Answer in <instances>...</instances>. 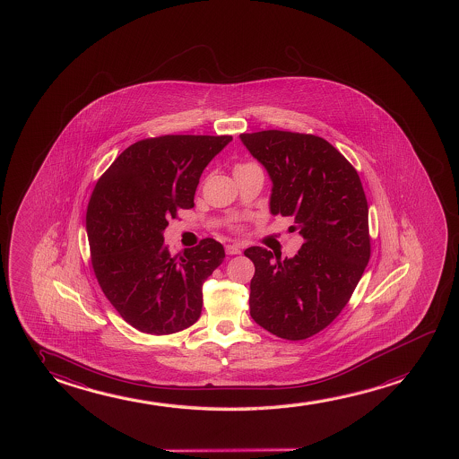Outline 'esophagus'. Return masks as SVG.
<instances>
[{
	"instance_id": "esophagus-1",
	"label": "esophagus",
	"mask_w": 459,
	"mask_h": 459,
	"mask_svg": "<svg viewBox=\"0 0 459 459\" xmlns=\"http://www.w3.org/2000/svg\"><path fill=\"white\" fill-rule=\"evenodd\" d=\"M242 248H244L242 244L234 242V244H228V246H226V253H228V255H240Z\"/></svg>"
}]
</instances>
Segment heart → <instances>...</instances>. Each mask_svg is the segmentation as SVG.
<instances>
[{"instance_id": "heart-1", "label": "heart", "mask_w": 459, "mask_h": 459, "mask_svg": "<svg viewBox=\"0 0 459 459\" xmlns=\"http://www.w3.org/2000/svg\"><path fill=\"white\" fill-rule=\"evenodd\" d=\"M253 165H255V163H242V165H238L236 169H246V167H253Z\"/></svg>"}]
</instances>
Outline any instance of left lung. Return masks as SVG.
Masks as SVG:
<instances>
[{
    "label": "left lung",
    "mask_w": 459,
    "mask_h": 459,
    "mask_svg": "<svg viewBox=\"0 0 459 459\" xmlns=\"http://www.w3.org/2000/svg\"><path fill=\"white\" fill-rule=\"evenodd\" d=\"M240 142L271 178L272 215L292 217L304 238L281 259L263 247L255 264L250 315L273 335L298 342L325 329L348 304L369 261L368 203L354 167L315 135L263 130Z\"/></svg>",
    "instance_id": "left-lung-1"
}]
</instances>
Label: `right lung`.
I'll use <instances>...</instances> for the list:
<instances>
[{
	"label": "right lung",
	"instance_id": "obj_1",
	"mask_svg": "<svg viewBox=\"0 0 459 459\" xmlns=\"http://www.w3.org/2000/svg\"><path fill=\"white\" fill-rule=\"evenodd\" d=\"M233 136L165 135L136 142L97 181L86 212L91 263L126 323L169 335L198 321L203 283L225 258L203 239L176 256L163 244L169 219L194 207L201 175Z\"/></svg>",
	"mask_w": 459,
	"mask_h": 459
}]
</instances>
